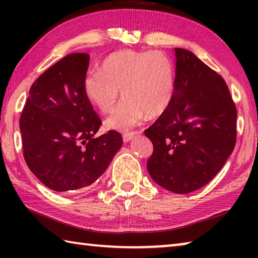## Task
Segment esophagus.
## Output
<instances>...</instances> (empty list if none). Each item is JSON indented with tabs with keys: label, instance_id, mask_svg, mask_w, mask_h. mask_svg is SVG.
<instances>
[{
	"label": "esophagus",
	"instance_id": "esophagus-1",
	"mask_svg": "<svg viewBox=\"0 0 258 258\" xmlns=\"http://www.w3.org/2000/svg\"><path fill=\"white\" fill-rule=\"evenodd\" d=\"M124 135H125V134H124Z\"/></svg>",
	"mask_w": 258,
	"mask_h": 258
}]
</instances>
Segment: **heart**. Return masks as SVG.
Listing matches in <instances>:
<instances>
[{
  "label": "heart",
  "mask_w": 258,
  "mask_h": 258,
  "mask_svg": "<svg viewBox=\"0 0 258 258\" xmlns=\"http://www.w3.org/2000/svg\"><path fill=\"white\" fill-rule=\"evenodd\" d=\"M172 95V82L167 74H160L155 82V92L150 99L142 101L143 107L154 113L163 112L168 107Z\"/></svg>",
  "instance_id": "heart-1"
}]
</instances>
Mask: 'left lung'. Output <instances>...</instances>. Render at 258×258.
Returning <instances> with one entry per match:
<instances>
[{
	"label": "left lung",
	"mask_w": 258,
	"mask_h": 258,
	"mask_svg": "<svg viewBox=\"0 0 258 258\" xmlns=\"http://www.w3.org/2000/svg\"><path fill=\"white\" fill-rule=\"evenodd\" d=\"M89 60L85 53H72L43 73L20 115L26 164L54 191L92 184L123 145L116 131L97 134L101 119L85 89Z\"/></svg>",
	"instance_id": "8db88e82"
}]
</instances>
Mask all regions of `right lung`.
<instances>
[{
    "label": "right lung",
    "instance_id": "obj_1",
    "mask_svg": "<svg viewBox=\"0 0 258 258\" xmlns=\"http://www.w3.org/2000/svg\"><path fill=\"white\" fill-rule=\"evenodd\" d=\"M175 58L168 107L145 134L154 146L147 163L152 180L183 195L223 167L237 140V109L223 77L190 51L176 47Z\"/></svg>",
    "mask_w": 258,
    "mask_h": 258
}]
</instances>
